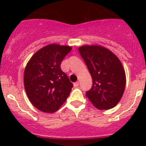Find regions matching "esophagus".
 Segmentation results:
<instances>
[{
    "mask_svg": "<svg viewBox=\"0 0 146 146\" xmlns=\"http://www.w3.org/2000/svg\"><path fill=\"white\" fill-rule=\"evenodd\" d=\"M74 87H76H76H78L79 86V85H80V82H74Z\"/></svg>",
    "mask_w": 146,
    "mask_h": 146,
    "instance_id": "34e87169",
    "label": "esophagus"
}]
</instances>
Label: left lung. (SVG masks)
I'll return each instance as SVG.
<instances>
[{
    "label": "left lung",
    "instance_id": "obj_1",
    "mask_svg": "<svg viewBox=\"0 0 146 146\" xmlns=\"http://www.w3.org/2000/svg\"><path fill=\"white\" fill-rule=\"evenodd\" d=\"M79 51L92 78L86 96L100 110L117 105L124 92L126 76L121 62L108 49L97 45L80 47Z\"/></svg>",
    "mask_w": 146,
    "mask_h": 146
}]
</instances>
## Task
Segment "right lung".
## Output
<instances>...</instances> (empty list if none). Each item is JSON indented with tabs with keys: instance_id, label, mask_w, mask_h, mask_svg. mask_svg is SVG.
Returning <instances> with one entry per match:
<instances>
[{
	"instance_id": "add662e5",
	"label": "right lung",
	"mask_w": 146,
	"mask_h": 146,
	"mask_svg": "<svg viewBox=\"0 0 146 146\" xmlns=\"http://www.w3.org/2000/svg\"><path fill=\"white\" fill-rule=\"evenodd\" d=\"M70 46L50 44L38 50L24 71V86L31 103L46 113L57 111L70 93L73 83L60 68Z\"/></svg>"
}]
</instances>
